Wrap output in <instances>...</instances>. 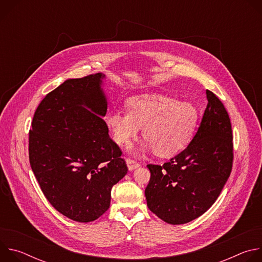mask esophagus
I'll use <instances>...</instances> for the list:
<instances>
[{
  "mask_svg": "<svg viewBox=\"0 0 262 262\" xmlns=\"http://www.w3.org/2000/svg\"><path fill=\"white\" fill-rule=\"evenodd\" d=\"M126 165H127V168L129 171H133L135 169H137L138 167H140V163H138L137 161L133 160V159H126Z\"/></svg>",
  "mask_w": 262,
  "mask_h": 262,
  "instance_id": "34e87169",
  "label": "esophagus"
}]
</instances>
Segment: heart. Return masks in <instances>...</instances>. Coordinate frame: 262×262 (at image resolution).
I'll list each match as a JSON object with an SVG mask.
<instances>
[{
  "instance_id": "1",
  "label": "heart",
  "mask_w": 262,
  "mask_h": 262,
  "mask_svg": "<svg viewBox=\"0 0 262 262\" xmlns=\"http://www.w3.org/2000/svg\"><path fill=\"white\" fill-rule=\"evenodd\" d=\"M127 110L111 111L105 122L116 143L128 144L143 126L146 149L163 158L179 152L189 143L197 123V111L188 101L161 93H144L127 100Z\"/></svg>"
}]
</instances>
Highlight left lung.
Returning <instances> with one entry per match:
<instances>
[{"instance_id": "8db88e82", "label": "left lung", "mask_w": 262, "mask_h": 262, "mask_svg": "<svg viewBox=\"0 0 262 262\" xmlns=\"http://www.w3.org/2000/svg\"><path fill=\"white\" fill-rule=\"evenodd\" d=\"M207 106L198 130L183 151L163 166L147 165V206L172 225L203 214L230 176L233 143L230 118L222 101L206 90Z\"/></svg>"}]
</instances>
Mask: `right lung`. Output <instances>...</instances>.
Returning a JSON list of instances; mask_svg holds the SVG:
<instances>
[{
    "instance_id": "obj_1",
    "label": "right lung",
    "mask_w": 262,
    "mask_h": 262,
    "mask_svg": "<svg viewBox=\"0 0 262 262\" xmlns=\"http://www.w3.org/2000/svg\"><path fill=\"white\" fill-rule=\"evenodd\" d=\"M104 78L98 72L66 80L41 100L29 133L30 165L42 193L60 213L81 223L108 209L112 188L127 173L102 119Z\"/></svg>"
}]
</instances>
